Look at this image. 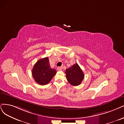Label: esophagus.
<instances>
[{"instance_id": "obj_1", "label": "esophagus", "mask_w": 124, "mask_h": 124, "mask_svg": "<svg viewBox=\"0 0 124 124\" xmlns=\"http://www.w3.org/2000/svg\"><path fill=\"white\" fill-rule=\"evenodd\" d=\"M63 69L62 67H57V70H62Z\"/></svg>"}]
</instances>
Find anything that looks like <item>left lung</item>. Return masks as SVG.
Here are the masks:
<instances>
[{
	"label": "left lung",
	"instance_id": "1",
	"mask_svg": "<svg viewBox=\"0 0 124 124\" xmlns=\"http://www.w3.org/2000/svg\"><path fill=\"white\" fill-rule=\"evenodd\" d=\"M65 74L68 82L73 86L79 85L84 78V73L77 63L66 69Z\"/></svg>",
	"mask_w": 124,
	"mask_h": 124
}]
</instances>
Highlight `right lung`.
<instances>
[{"label":"right lung","instance_id":"right-lung-1","mask_svg":"<svg viewBox=\"0 0 124 124\" xmlns=\"http://www.w3.org/2000/svg\"><path fill=\"white\" fill-rule=\"evenodd\" d=\"M56 73V70L50 66L48 57L40 59L32 70L33 78L37 83L41 85L47 84Z\"/></svg>","mask_w":124,"mask_h":124}]
</instances>
